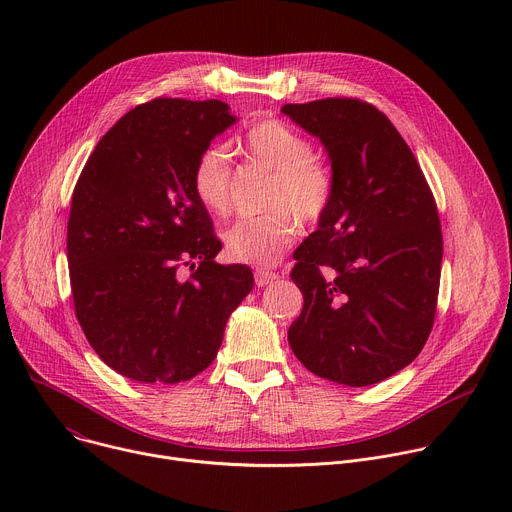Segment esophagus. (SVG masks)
Wrapping results in <instances>:
<instances>
[{
  "label": "esophagus",
  "instance_id": "34e87169",
  "mask_svg": "<svg viewBox=\"0 0 512 512\" xmlns=\"http://www.w3.org/2000/svg\"><path fill=\"white\" fill-rule=\"evenodd\" d=\"M277 279V273L273 271H255V285L257 287H265L269 283H273Z\"/></svg>",
  "mask_w": 512,
  "mask_h": 512
}]
</instances>
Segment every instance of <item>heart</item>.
Returning a JSON list of instances; mask_svg holds the SVG:
<instances>
[{
    "label": "heart",
    "instance_id": "1",
    "mask_svg": "<svg viewBox=\"0 0 512 512\" xmlns=\"http://www.w3.org/2000/svg\"><path fill=\"white\" fill-rule=\"evenodd\" d=\"M245 152L251 160L275 172L267 214L243 216L225 231L227 253L253 267L275 265L294 241L302 221L314 223L328 210L334 196L330 166L312 154V143L283 121L265 119L245 133ZM198 200L214 214H225L231 206L233 160L223 145H208L198 156L192 172Z\"/></svg>",
    "mask_w": 512,
    "mask_h": 512
}]
</instances>
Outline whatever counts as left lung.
I'll return each mask as SVG.
<instances>
[{
    "mask_svg": "<svg viewBox=\"0 0 512 512\" xmlns=\"http://www.w3.org/2000/svg\"><path fill=\"white\" fill-rule=\"evenodd\" d=\"M281 113L322 141L334 176L328 210L294 253L304 308L289 346L322 379L381 383L415 360L433 326L444 255L433 194L377 107L336 97Z\"/></svg>",
    "mask_w": 512,
    "mask_h": 512,
    "instance_id": "obj_1",
    "label": "left lung"
}]
</instances>
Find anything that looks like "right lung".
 I'll use <instances>...</instances> for the list:
<instances>
[{
	"instance_id": "obj_1",
	"label": "right lung",
	"mask_w": 512,
	"mask_h": 512,
	"mask_svg": "<svg viewBox=\"0 0 512 512\" xmlns=\"http://www.w3.org/2000/svg\"><path fill=\"white\" fill-rule=\"evenodd\" d=\"M237 121L223 101L154 99L97 143L72 192L66 257L77 320L119 375L172 385L202 373L253 287L223 249L192 172ZM190 266L182 278L177 269Z\"/></svg>"
}]
</instances>
